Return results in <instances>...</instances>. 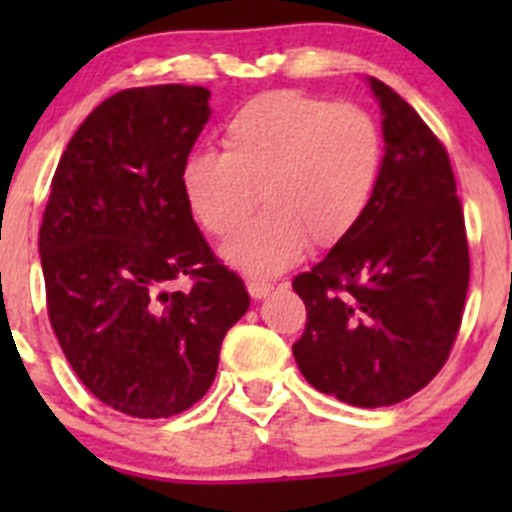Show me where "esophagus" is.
Here are the masks:
<instances>
[{
    "mask_svg": "<svg viewBox=\"0 0 512 512\" xmlns=\"http://www.w3.org/2000/svg\"><path fill=\"white\" fill-rule=\"evenodd\" d=\"M272 289H275V285H272V282H265V280L247 282V292H250L252 299H265Z\"/></svg>",
    "mask_w": 512,
    "mask_h": 512,
    "instance_id": "esophagus-1",
    "label": "esophagus"
}]
</instances>
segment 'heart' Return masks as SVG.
Listing matches in <instances>:
<instances>
[{
	"label": "heart",
	"mask_w": 512,
	"mask_h": 512,
	"mask_svg": "<svg viewBox=\"0 0 512 512\" xmlns=\"http://www.w3.org/2000/svg\"><path fill=\"white\" fill-rule=\"evenodd\" d=\"M223 153L183 160L180 190L205 232L227 237L260 200L267 205L223 247L230 265L275 275L307 247H332L366 213L384 163L374 118L299 91H270L223 126Z\"/></svg>",
	"instance_id": "heart-1"
}]
</instances>
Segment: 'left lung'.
<instances>
[{
  "label": "left lung",
  "instance_id": "1",
  "mask_svg": "<svg viewBox=\"0 0 512 512\" xmlns=\"http://www.w3.org/2000/svg\"><path fill=\"white\" fill-rule=\"evenodd\" d=\"M366 84L384 116L379 183L354 230L294 277L307 327L292 352L314 389L376 409L414 396L446 364L471 260L446 148L394 89Z\"/></svg>",
  "mask_w": 512,
  "mask_h": 512
}]
</instances>
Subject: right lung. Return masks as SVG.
Returning <instances> with one entry per match:
<instances>
[{"mask_svg":"<svg viewBox=\"0 0 512 512\" xmlns=\"http://www.w3.org/2000/svg\"><path fill=\"white\" fill-rule=\"evenodd\" d=\"M208 101V89L180 84L106 98L66 146L41 220L56 339L98 401L136 418H168L203 399L227 329L250 309L180 190ZM185 274L194 287L173 293Z\"/></svg>","mask_w":512,"mask_h":512,"instance_id":"obj_1","label":"right lung"}]
</instances>
